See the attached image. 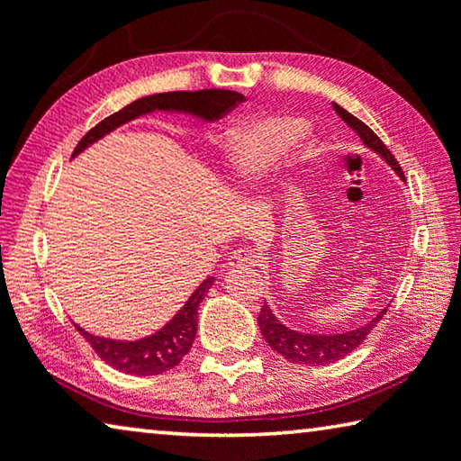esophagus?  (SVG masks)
I'll return each instance as SVG.
<instances>
[{
	"instance_id": "34e87169",
	"label": "esophagus",
	"mask_w": 461,
	"mask_h": 461,
	"mask_svg": "<svg viewBox=\"0 0 461 461\" xmlns=\"http://www.w3.org/2000/svg\"><path fill=\"white\" fill-rule=\"evenodd\" d=\"M258 262L260 260H258L257 254H254L252 250H246V248H242V250L231 252L228 267L231 270H236V268H257Z\"/></svg>"
}]
</instances>
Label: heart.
I'll use <instances>...</instances> for the list:
<instances>
[{"instance_id":"b5f03b06","label":"heart","mask_w":461,"mask_h":461,"mask_svg":"<svg viewBox=\"0 0 461 461\" xmlns=\"http://www.w3.org/2000/svg\"><path fill=\"white\" fill-rule=\"evenodd\" d=\"M305 131L308 125L295 119H267L240 129L230 148L233 170L246 178L258 176L295 148Z\"/></svg>"}]
</instances>
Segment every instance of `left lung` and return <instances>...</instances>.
<instances>
[{
    "label": "left lung",
    "mask_w": 461,
    "mask_h": 461,
    "mask_svg": "<svg viewBox=\"0 0 461 461\" xmlns=\"http://www.w3.org/2000/svg\"><path fill=\"white\" fill-rule=\"evenodd\" d=\"M332 106L336 114H339L340 119L363 139V143L367 145L369 149L379 153V156L392 166V170L404 180V172H402L396 158H393L392 151L385 148L382 139L365 125L363 121L347 113L342 106L339 104H332ZM385 312L388 310H382L375 318H371L367 324L355 328V330H347L339 334H316V332L305 334V332L291 330V328L281 324L275 313L270 312L268 305L265 303L258 313V326H260L262 336H265V340L268 342V347L276 350L281 357H285L289 363H303V365H313V367H316V365H328V363L340 361L342 357L353 353V350L371 334V330H374L375 324L384 318Z\"/></svg>",
    "instance_id": "8db88e82"
}]
</instances>
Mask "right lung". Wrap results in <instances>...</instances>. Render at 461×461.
<instances>
[{"mask_svg": "<svg viewBox=\"0 0 461 461\" xmlns=\"http://www.w3.org/2000/svg\"><path fill=\"white\" fill-rule=\"evenodd\" d=\"M240 102H244V96L231 90H199V92H164L153 94V96L139 98L131 102L122 111L106 116L100 121L96 127L87 131L73 149V156L82 153L87 145L96 143L98 139L111 133L116 127L125 125V122L137 119V116L167 111V113H186L199 116L203 121H217L228 114L231 108H236ZM215 279L207 276L194 294L188 297L185 308H180L176 316L164 328H159L156 334L145 336L139 340H113L102 339V336L86 332L84 328H77V332L90 342V347L96 350V355L102 361H106L111 367L122 371L131 375H159L164 371L176 367L185 359V355L191 350L194 336H196V312L199 305L213 287Z\"/></svg>", "mask_w": 461, "mask_h": 461, "instance_id": "1", "label": "right lung"}]
</instances>
